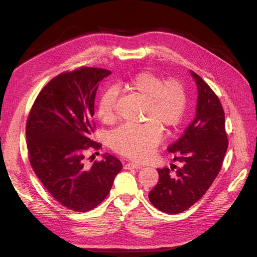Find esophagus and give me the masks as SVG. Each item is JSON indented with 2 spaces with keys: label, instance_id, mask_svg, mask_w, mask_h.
<instances>
[{
  "label": "esophagus",
  "instance_id": "obj_1",
  "mask_svg": "<svg viewBox=\"0 0 257 257\" xmlns=\"http://www.w3.org/2000/svg\"><path fill=\"white\" fill-rule=\"evenodd\" d=\"M124 168L125 169H141L142 166L138 164H135V163H128V164L124 165Z\"/></svg>",
  "mask_w": 257,
  "mask_h": 257
}]
</instances>
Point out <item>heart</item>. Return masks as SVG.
Segmentation results:
<instances>
[{
  "label": "heart",
  "mask_w": 257,
  "mask_h": 257,
  "mask_svg": "<svg viewBox=\"0 0 257 257\" xmlns=\"http://www.w3.org/2000/svg\"><path fill=\"white\" fill-rule=\"evenodd\" d=\"M116 88L147 100L144 124H123L109 135L112 149L124 157L145 161L150 157L162 139V128L173 130L182 121L188 96L183 84L176 79L163 82L160 76L151 72H142ZM116 92L106 90L97 102V115L104 123L115 119Z\"/></svg>",
  "instance_id": "heart-1"
}]
</instances>
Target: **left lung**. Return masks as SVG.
Instances as JSON below:
<instances>
[{"mask_svg": "<svg viewBox=\"0 0 257 257\" xmlns=\"http://www.w3.org/2000/svg\"><path fill=\"white\" fill-rule=\"evenodd\" d=\"M190 73L198 92L196 116L178 142L168 147L182 167L175 173L158 169L159 182L149 193L151 204L170 214L183 212L203 197L220 173L228 147L219 97L197 74Z\"/></svg>", "mask_w": 257, "mask_h": 257, "instance_id": "8db88e82", "label": "left lung"}]
</instances>
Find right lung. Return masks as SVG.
<instances>
[{"label": "right lung", "mask_w": 257, "mask_h": 257, "mask_svg": "<svg viewBox=\"0 0 257 257\" xmlns=\"http://www.w3.org/2000/svg\"><path fill=\"white\" fill-rule=\"evenodd\" d=\"M110 74L81 67L54 77L36 97L27 122L34 173L54 199L77 212L102 203L122 169L121 162L108 153L90 168L83 163L85 151L100 148L91 139L92 116L98 84Z\"/></svg>", "instance_id": "right-lung-1"}]
</instances>
